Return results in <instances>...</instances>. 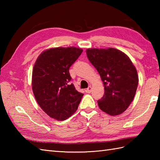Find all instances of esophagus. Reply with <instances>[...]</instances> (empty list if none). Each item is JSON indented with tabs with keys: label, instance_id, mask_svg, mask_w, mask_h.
Returning a JSON list of instances; mask_svg holds the SVG:
<instances>
[{
	"label": "esophagus",
	"instance_id": "1",
	"mask_svg": "<svg viewBox=\"0 0 160 160\" xmlns=\"http://www.w3.org/2000/svg\"><path fill=\"white\" fill-rule=\"evenodd\" d=\"M91 91H92V88H91V86H89V87H88L87 89V90H86V91H87V93H91Z\"/></svg>",
	"mask_w": 160,
	"mask_h": 160
}]
</instances>
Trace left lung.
<instances>
[{"instance_id":"1","label":"left lung","mask_w":160,"mask_h":160,"mask_svg":"<svg viewBox=\"0 0 160 160\" xmlns=\"http://www.w3.org/2000/svg\"><path fill=\"white\" fill-rule=\"evenodd\" d=\"M86 53L104 84V95L98 100V106L111 115L123 113L133 100L138 85L137 70L131 60L114 48L88 49Z\"/></svg>"}]
</instances>
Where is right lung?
<instances>
[{
    "mask_svg": "<svg viewBox=\"0 0 160 160\" xmlns=\"http://www.w3.org/2000/svg\"><path fill=\"white\" fill-rule=\"evenodd\" d=\"M83 50L57 47L38 56L32 73V90L37 102L51 118L64 120L76 111L83 93L71 83L69 68Z\"/></svg>",
    "mask_w": 160,
    "mask_h": 160,
    "instance_id": "obj_1",
    "label": "right lung"
}]
</instances>
